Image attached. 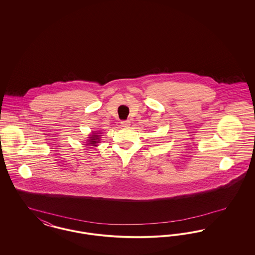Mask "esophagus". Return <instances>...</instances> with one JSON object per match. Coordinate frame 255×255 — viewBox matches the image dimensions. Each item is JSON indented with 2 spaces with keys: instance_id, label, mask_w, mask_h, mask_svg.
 Here are the masks:
<instances>
[{
  "instance_id": "obj_1",
  "label": "esophagus",
  "mask_w": 255,
  "mask_h": 255,
  "mask_svg": "<svg viewBox=\"0 0 255 255\" xmlns=\"http://www.w3.org/2000/svg\"><path fill=\"white\" fill-rule=\"evenodd\" d=\"M130 121H122V125L123 127H128V126H130Z\"/></svg>"
}]
</instances>
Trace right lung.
Here are the masks:
<instances>
[{"label":"right lung","mask_w":255,"mask_h":255,"mask_svg":"<svg viewBox=\"0 0 255 255\" xmlns=\"http://www.w3.org/2000/svg\"><path fill=\"white\" fill-rule=\"evenodd\" d=\"M99 141V137H98V134L97 133H94L92 134V136L90 137V140H89V142H91V143H89V144H92L93 146H97V143Z\"/></svg>","instance_id":"add662e5"}]
</instances>
